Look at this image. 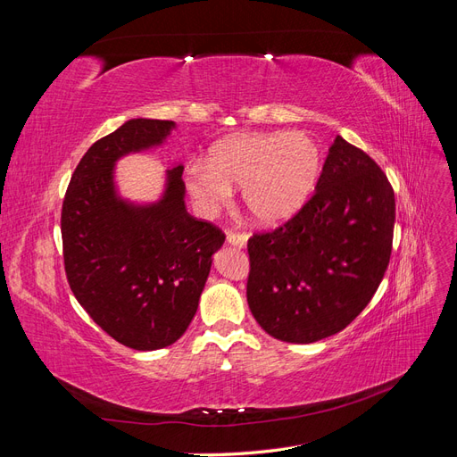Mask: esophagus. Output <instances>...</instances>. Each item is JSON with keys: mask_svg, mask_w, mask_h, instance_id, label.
Segmentation results:
<instances>
[{"mask_svg": "<svg viewBox=\"0 0 457 457\" xmlns=\"http://www.w3.org/2000/svg\"><path fill=\"white\" fill-rule=\"evenodd\" d=\"M227 244L237 245V247H245L247 245V234L230 230V232H227Z\"/></svg>", "mask_w": 457, "mask_h": 457, "instance_id": "obj_1", "label": "esophagus"}]
</instances>
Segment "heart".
I'll return each mask as SVG.
<instances>
[{
	"instance_id": "obj_1",
	"label": "heart",
	"mask_w": 457,
	"mask_h": 457,
	"mask_svg": "<svg viewBox=\"0 0 457 457\" xmlns=\"http://www.w3.org/2000/svg\"><path fill=\"white\" fill-rule=\"evenodd\" d=\"M320 148L311 135L274 131L238 135L212 148L207 163L192 162L187 190L204 215H215L242 187V202L262 225L292 219L311 198L320 175Z\"/></svg>"
}]
</instances>
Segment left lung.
<instances>
[{
  "instance_id": "obj_1",
  "label": "left lung",
  "mask_w": 457,
  "mask_h": 457,
  "mask_svg": "<svg viewBox=\"0 0 457 457\" xmlns=\"http://www.w3.org/2000/svg\"><path fill=\"white\" fill-rule=\"evenodd\" d=\"M393 228L386 175L337 135L312 198L282 227L247 240V305L257 324L286 343L347 328L383 280Z\"/></svg>"
}]
</instances>
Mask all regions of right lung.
<instances>
[{
  "mask_svg": "<svg viewBox=\"0 0 457 457\" xmlns=\"http://www.w3.org/2000/svg\"><path fill=\"white\" fill-rule=\"evenodd\" d=\"M175 121L135 118L91 145L68 185L61 232L68 284L110 337L156 351L181 337L196 314L225 234L187 212L183 165L165 173L160 200L118 195L116 162L160 146Z\"/></svg>",
  "mask_w": 457,
  "mask_h": 457,
  "instance_id": "add662e5",
  "label": "right lung"
}]
</instances>
